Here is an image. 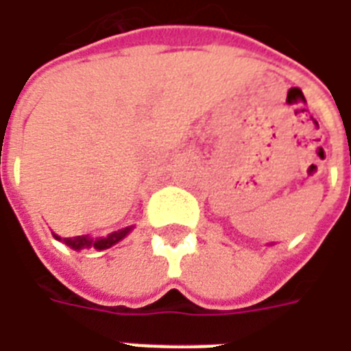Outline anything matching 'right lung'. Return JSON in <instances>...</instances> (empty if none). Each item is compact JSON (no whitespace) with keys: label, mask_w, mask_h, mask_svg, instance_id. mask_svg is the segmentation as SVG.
Listing matches in <instances>:
<instances>
[{"label":"right lung","mask_w":351,"mask_h":351,"mask_svg":"<svg viewBox=\"0 0 351 351\" xmlns=\"http://www.w3.org/2000/svg\"><path fill=\"white\" fill-rule=\"evenodd\" d=\"M130 230H132V227H126V228H121V230H115V232H111L110 236H106V238H90L89 234L85 236H74V238H61V236H56V240L63 241V243H66L69 247L76 249V251H80V249H85V247H95V249H110L111 245H115L117 241H121L124 238V236L128 234Z\"/></svg>","instance_id":"add662e5"}]
</instances>
